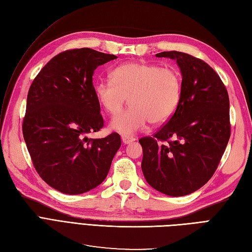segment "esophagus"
<instances>
[{"label":"esophagus","mask_w":252,"mask_h":252,"mask_svg":"<svg viewBox=\"0 0 252 252\" xmlns=\"http://www.w3.org/2000/svg\"><path fill=\"white\" fill-rule=\"evenodd\" d=\"M135 141V138L133 136H129V135H122V142H123L125 145L126 144H130Z\"/></svg>","instance_id":"34e87169"}]
</instances>
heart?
I'll list each match as a JSON object with an SVG mask.
<instances>
[{
  "instance_id": "b5f03b06",
  "label": "heart",
  "mask_w": 252,
  "mask_h": 252,
  "mask_svg": "<svg viewBox=\"0 0 252 252\" xmlns=\"http://www.w3.org/2000/svg\"><path fill=\"white\" fill-rule=\"evenodd\" d=\"M182 79L177 68L148 63H127L114 68L111 81L94 85V94L102 107L116 116L127 102L131 107L114 118L110 127L123 134L142 130L149 122L168 120L178 107Z\"/></svg>"
}]
</instances>
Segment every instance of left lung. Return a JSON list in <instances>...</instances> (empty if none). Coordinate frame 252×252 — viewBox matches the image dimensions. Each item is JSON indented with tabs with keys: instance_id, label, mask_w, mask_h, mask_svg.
<instances>
[{
	"instance_id": "obj_1",
	"label": "left lung",
	"mask_w": 252,
	"mask_h": 252,
	"mask_svg": "<svg viewBox=\"0 0 252 252\" xmlns=\"http://www.w3.org/2000/svg\"><path fill=\"white\" fill-rule=\"evenodd\" d=\"M156 57L177 60L181 96L166 124L139 140L142 171L158 191L187 195L211 179L222 158L231 130L229 96L219 74L203 60L174 50Z\"/></svg>"
}]
</instances>
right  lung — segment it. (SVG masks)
<instances>
[{
    "mask_svg": "<svg viewBox=\"0 0 252 252\" xmlns=\"http://www.w3.org/2000/svg\"><path fill=\"white\" fill-rule=\"evenodd\" d=\"M116 56L91 48L69 49L53 57L30 85L23 136L36 172L66 194L95 188L107 177L121 138L112 132L88 139L104 126L93 75Z\"/></svg>",
    "mask_w": 252,
    "mask_h": 252,
    "instance_id": "right-lung-1",
    "label": "right lung"
}]
</instances>
